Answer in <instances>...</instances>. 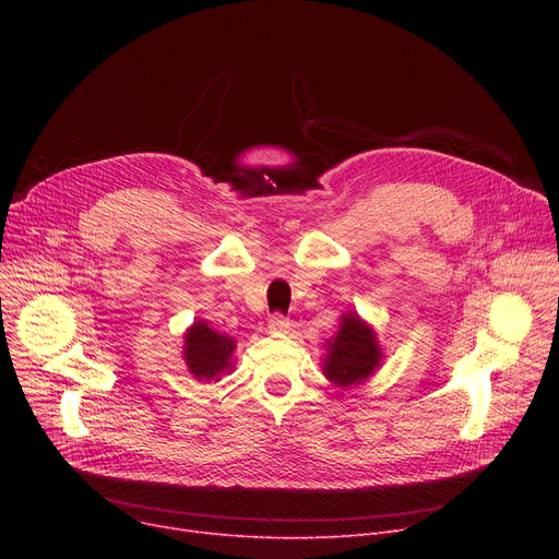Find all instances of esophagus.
<instances>
[{
  "label": "esophagus",
  "mask_w": 559,
  "mask_h": 559,
  "mask_svg": "<svg viewBox=\"0 0 559 559\" xmlns=\"http://www.w3.org/2000/svg\"><path fill=\"white\" fill-rule=\"evenodd\" d=\"M289 326H292V324H289L287 317H283V314H278V312L270 317V331H272V333H287Z\"/></svg>",
  "instance_id": "esophagus-1"
}]
</instances>
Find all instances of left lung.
<instances>
[{
    "label": "left lung",
    "mask_w": 559,
    "mask_h": 559,
    "mask_svg": "<svg viewBox=\"0 0 559 559\" xmlns=\"http://www.w3.org/2000/svg\"><path fill=\"white\" fill-rule=\"evenodd\" d=\"M383 350L369 324L356 314L346 312L337 335L329 342L324 376L337 388L360 385L380 367Z\"/></svg>",
    "instance_id": "8db88e82"
}]
</instances>
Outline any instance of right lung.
<instances>
[{"instance_id":"add662e5","label":"right lung","mask_w":559,"mask_h":559,"mask_svg":"<svg viewBox=\"0 0 559 559\" xmlns=\"http://www.w3.org/2000/svg\"><path fill=\"white\" fill-rule=\"evenodd\" d=\"M233 350V337L209 329L205 321H194L186 333L183 358L197 380H217L224 371H230Z\"/></svg>"}]
</instances>
